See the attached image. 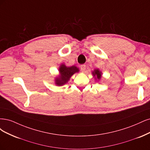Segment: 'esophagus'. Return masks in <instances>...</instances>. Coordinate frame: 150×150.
Returning a JSON list of instances; mask_svg holds the SVG:
<instances>
[{"mask_svg": "<svg viewBox=\"0 0 150 150\" xmlns=\"http://www.w3.org/2000/svg\"><path fill=\"white\" fill-rule=\"evenodd\" d=\"M80 69L81 71H84L86 69V65H80Z\"/></svg>", "mask_w": 150, "mask_h": 150, "instance_id": "34e87169", "label": "esophagus"}]
</instances>
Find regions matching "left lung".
<instances>
[{
    "label": "left lung",
    "mask_w": 150,
    "mask_h": 150,
    "mask_svg": "<svg viewBox=\"0 0 150 150\" xmlns=\"http://www.w3.org/2000/svg\"><path fill=\"white\" fill-rule=\"evenodd\" d=\"M93 75L94 76H96V78H97V79L100 80L101 78V71H100L98 70H95L93 71Z\"/></svg>",
    "instance_id": "left-lung-1"
}]
</instances>
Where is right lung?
Returning <instances> with one entry per match:
<instances>
[{"label":"right lung","mask_w":150,"mask_h":150,"mask_svg":"<svg viewBox=\"0 0 150 150\" xmlns=\"http://www.w3.org/2000/svg\"><path fill=\"white\" fill-rule=\"evenodd\" d=\"M79 71V69L76 68L75 66L67 67L64 64H62L59 69L60 76L58 78H56L55 83L59 86L65 84L70 80V77Z\"/></svg>","instance_id":"obj_1"}]
</instances>
